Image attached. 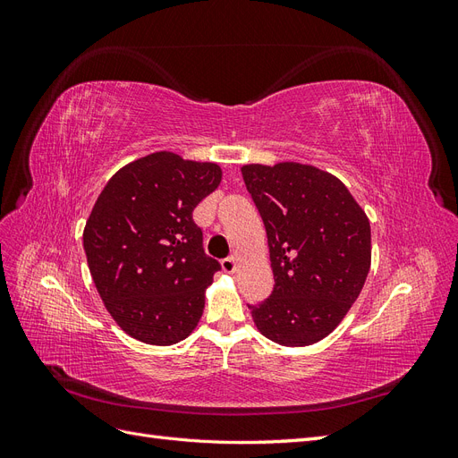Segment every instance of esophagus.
<instances>
[{"mask_svg": "<svg viewBox=\"0 0 458 458\" xmlns=\"http://www.w3.org/2000/svg\"><path fill=\"white\" fill-rule=\"evenodd\" d=\"M237 266H239L237 258H227V259L221 261V267H224L225 273H234V271H237Z\"/></svg>", "mask_w": 458, "mask_h": 458, "instance_id": "obj_1", "label": "esophagus"}]
</instances>
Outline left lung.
I'll list each match as a JSON object with an SVG mask.
<instances>
[{"label":"left lung","mask_w":458,"mask_h":458,"mask_svg":"<svg viewBox=\"0 0 458 458\" xmlns=\"http://www.w3.org/2000/svg\"><path fill=\"white\" fill-rule=\"evenodd\" d=\"M267 231L271 296L250 306L271 342L303 348L327 338L359 298L370 269V224L336 175L311 164H244Z\"/></svg>","instance_id":"1"}]
</instances>
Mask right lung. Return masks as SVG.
Segmentation results:
<instances>
[{
  "mask_svg": "<svg viewBox=\"0 0 458 458\" xmlns=\"http://www.w3.org/2000/svg\"><path fill=\"white\" fill-rule=\"evenodd\" d=\"M216 162L158 150L108 179L84 227L91 279L131 338L172 345L197 328L219 263L204 254L192 210L221 183Z\"/></svg>",
  "mask_w": 458,
  "mask_h": 458,
  "instance_id": "obj_1",
  "label": "right lung"
}]
</instances>
